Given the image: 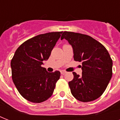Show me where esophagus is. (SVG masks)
<instances>
[{
    "mask_svg": "<svg viewBox=\"0 0 120 120\" xmlns=\"http://www.w3.org/2000/svg\"><path fill=\"white\" fill-rule=\"evenodd\" d=\"M60 72H61V74H62V75H64L65 73H66V71H64V70H62V71H60Z\"/></svg>",
    "mask_w": 120,
    "mask_h": 120,
    "instance_id": "1",
    "label": "esophagus"
}]
</instances>
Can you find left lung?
I'll list each match as a JSON object with an SVG mask.
<instances>
[{"mask_svg": "<svg viewBox=\"0 0 120 120\" xmlns=\"http://www.w3.org/2000/svg\"><path fill=\"white\" fill-rule=\"evenodd\" d=\"M71 45L75 61L82 62V75L73 72L68 82L73 97L82 102L98 98L106 90L112 77L113 62L109 53L99 41L87 35L64 32L61 40Z\"/></svg>", "mask_w": 120, "mask_h": 120, "instance_id": "obj_1", "label": "left lung"}]
</instances>
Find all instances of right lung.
Returning <instances> with one entry per match:
<instances>
[{
	"mask_svg": "<svg viewBox=\"0 0 120 120\" xmlns=\"http://www.w3.org/2000/svg\"><path fill=\"white\" fill-rule=\"evenodd\" d=\"M63 32L40 34L23 42L11 60L12 78L17 89L25 99L41 103L52 95L60 72H48L41 67L47 60Z\"/></svg>",
	"mask_w": 120,
	"mask_h": 120,
	"instance_id": "1",
	"label": "right lung"
}]
</instances>
